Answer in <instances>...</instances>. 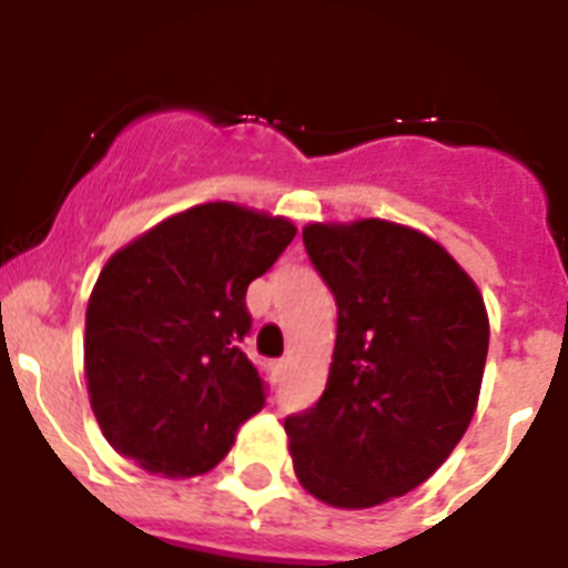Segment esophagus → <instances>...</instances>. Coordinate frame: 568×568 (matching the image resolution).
Returning <instances> with one entry per match:
<instances>
[{"instance_id": "obj_1", "label": "esophagus", "mask_w": 568, "mask_h": 568, "mask_svg": "<svg viewBox=\"0 0 568 568\" xmlns=\"http://www.w3.org/2000/svg\"><path fill=\"white\" fill-rule=\"evenodd\" d=\"M273 373H275V378H284V373H287V361H275Z\"/></svg>"}]
</instances>
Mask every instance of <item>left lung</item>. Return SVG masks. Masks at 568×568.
<instances>
[{"label": "left lung", "instance_id": "left-lung-1", "mask_svg": "<svg viewBox=\"0 0 568 568\" xmlns=\"http://www.w3.org/2000/svg\"><path fill=\"white\" fill-rule=\"evenodd\" d=\"M301 235L335 295L338 335L318 404L284 420L295 478L324 504L369 509L424 484L464 438L489 315L478 284L420 230L358 219Z\"/></svg>", "mask_w": 568, "mask_h": 568}]
</instances>
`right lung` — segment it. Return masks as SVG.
I'll list each match as a JSON object with an SVG mask.
<instances>
[{"mask_svg":"<svg viewBox=\"0 0 568 568\" xmlns=\"http://www.w3.org/2000/svg\"><path fill=\"white\" fill-rule=\"evenodd\" d=\"M293 239L284 215L207 202L110 255L84 315V378L115 453L164 478L204 475L230 453L264 406L239 349L253 324L244 295Z\"/></svg>","mask_w":568,"mask_h":568,"instance_id":"obj_1","label":"right lung"}]
</instances>
